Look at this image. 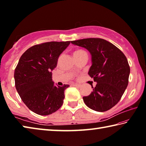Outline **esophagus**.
<instances>
[{
	"instance_id": "esophagus-1",
	"label": "esophagus",
	"mask_w": 146,
	"mask_h": 146,
	"mask_svg": "<svg viewBox=\"0 0 146 146\" xmlns=\"http://www.w3.org/2000/svg\"><path fill=\"white\" fill-rule=\"evenodd\" d=\"M73 86H76V87H77V88H80V87H81V85L77 84H74Z\"/></svg>"
}]
</instances>
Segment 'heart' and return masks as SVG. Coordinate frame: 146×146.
<instances>
[{
  "label": "heart",
  "mask_w": 146,
  "mask_h": 146,
  "mask_svg": "<svg viewBox=\"0 0 146 146\" xmlns=\"http://www.w3.org/2000/svg\"><path fill=\"white\" fill-rule=\"evenodd\" d=\"M86 53L84 51L80 50V49H78V50H76L73 52V56L74 57H76V56H79L80 55H83V54Z\"/></svg>",
  "instance_id": "b5f03b06"
}]
</instances>
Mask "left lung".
Wrapping results in <instances>:
<instances>
[{
    "label": "left lung",
    "instance_id": "8db88e82",
    "mask_svg": "<svg viewBox=\"0 0 146 146\" xmlns=\"http://www.w3.org/2000/svg\"><path fill=\"white\" fill-rule=\"evenodd\" d=\"M90 53L91 66L88 74L97 84L90 95L83 97L85 104L98 112L106 111L119 102L128 85L130 68L119 49L102 38H90L71 41Z\"/></svg>",
    "mask_w": 146,
    "mask_h": 146
}]
</instances>
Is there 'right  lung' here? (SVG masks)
<instances>
[{
	"label": "right lung",
	"mask_w": 146,
	"mask_h": 146,
	"mask_svg": "<svg viewBox=\"0 0 146 146\" xmlns=\"http://www.w3.org/2000/svg\"><path fill=\"white\" fill-rule=\"evenodd\" d=\"M70 44V41L38 44L27 49L19 59L14 72L16 90L27 107L36 114H52L62 105L64 91L70 86H55L51 71Z\"/></svg>",
	"instance_id": "1"
}]
</instances>
